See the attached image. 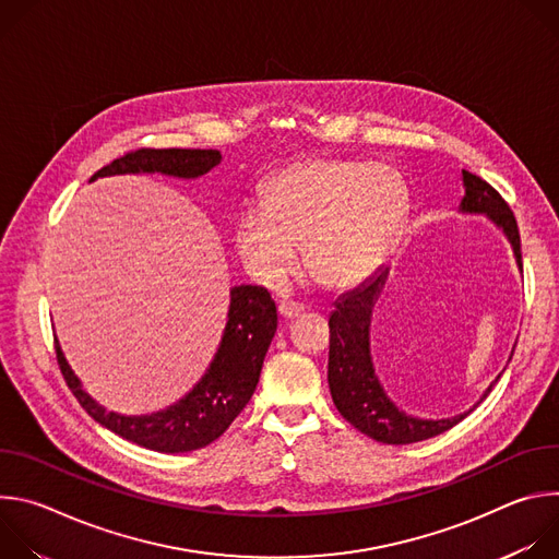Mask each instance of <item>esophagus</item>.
I'll use <instances>...</instances> for the list:
<instances>
[{
	"mask_svg": "<svg viewBox=\"0 0 559 559\" xmlns=\"http://www.w3.org/2000/svg\"><path fill=\"white\" fill-rule=\"evenodd\" d=\"M278 313L285 318V321H294V318H300L305 313V307L294 300H281L278 302Z\"/></svg>",
	"mask_w": 559,
	"mask_h": 559,
	"instance_id": "esophagus-1",
	"label": "esophagus"
}]
</instances>
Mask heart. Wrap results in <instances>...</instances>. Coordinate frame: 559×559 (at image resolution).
Masks as SVG:
<instances>
[{
    "label": "heart",
    "mask_w": 559,
    "mask_h": 559,
    "mask_svg": "<svg viewBox=\"0 0 559 559\" xmlns=\"http://www.w3.org/2000/svg\"><path fill=\"white\" fill-rule=\"evenodd\" d=\"M409 214L403 177L389 166L316 156L278 170L261 207L236 221V250L265 283L298 267L325 287H352L373 274L393 250Z\"/></svg>",
    "instance_id": "obj_1"
}]
</instances>
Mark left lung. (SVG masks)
<instances>
[{
    "label": "left lung",
    "instance_id": "left-lung-1",
    "mask_svg": "<svg viewBox=\"0 0 559 559\" xmlns=\"http://www.w3.org/2000/svg\"><path fill=\"white\" fill-rule=\"evenodd\" d=\"M464 197L460 201V212L487 214L509 238L518 267L522 270L520 229L509 203L491 188L485 179L462 170ZM386 281V270L380 267L360 287L343 294L330 316V367L328 380L334 397V405L341 416L354 425L360 433L384 442V444H412L433 436H440L462 423L485 397L491 393L493 384L483 393L480 403L473 409L442 420H423L397 409L384 393L371 360L369 349V325L371 309L378 294ZM513 358V352H511ZM509 358V360H511ZM500 378V376H498ZM496 378V380H498Z\"/></svg>",
    "mask_w": 559,
    "mask_h": 559
}]
</instances>
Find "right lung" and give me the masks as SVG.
Returning <instances> with one entry per match:
<instances>
[{
  "instance_id": "1",
  "label": "right lung",
  "mask_w": 559,
  "mask_h": 559,
  "mask_svg": "<svg viewBox=\"0 0 559 559\" xmlns=\"http://www.w3.org/2000/svg\"><path fill=\"white\" fill-rule=\"evenodd\" d=\"M221 164L218 150L141 147L128 152L91 177L162 173L197 179ZM276 302L265 287L238 285L229 292L227 323L205 376L181 401L150 416H121L102 407L86 393L55 341L57 362L66 384L91 418L139 447L162 453H186L214 442L243 412L259 384L267 347L276 334Z\"/></svg>"
}]
</instances>
